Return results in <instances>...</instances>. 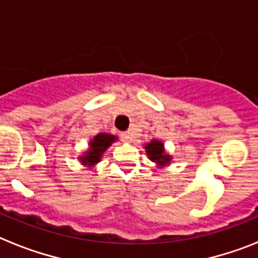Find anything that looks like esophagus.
Wrapping results in <instances>:
<instances>
[{"mask_svg":"<svg viewBox=\"0 0 258 258\" xmlns=\"http://www.w3.org/2000/svg\"><path fill=\"white\" fill-rule=\"evenodd\" d=\"M121 138L125 142H132V140H133V134H132L131 132H124V133H121Z\"/></svg>","mask_w":258,"mask_h":258,"instance_id":"34e87169","label":"esophagus"}]
</instances>
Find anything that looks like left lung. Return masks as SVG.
Returning a JSON list of instances; mask_svg holds the SVG:
<instances>
[{
	"label": "left lung",
	"instance_id": "1",
	"mask_svg": "<svg viewBox=\"0 0 258 258\" xmlns=\"http://www.w3.org/2000/svg\"><path fill=\"white\" fill-rule=\"evenodd\" d=\"M146 152L150 156L152 161H156L157 164H160V165H165L166 163H169L170 161V156L169 155H165L164 152V146L163 143L159 142V141H152L151 143L146 146Z\"/></svg>",
	"mask_w": 258,
	"mask_h": 258
}]
</instances>
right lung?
<instances>
[{"instance_id": "add662e5", "label": "right lung", "mask_w": 258, "mask_h": 258, "mask_svg": "<svg viewBox=\"0 0 258 258\" xmlns=\"http://www.w3.org/2000/svg\"><path fill=\"white\" fill-rule=\"evenodd\" d=\"M116 137L111 136V134L101 133L94 137V140L90 141V149L86 152V155L84 157H81V161L84 164H88V165H93V164L98 163L101 160L102 154L104 152V150L111 146V143L115 142Z\"/></svg>"}]
</instances>
